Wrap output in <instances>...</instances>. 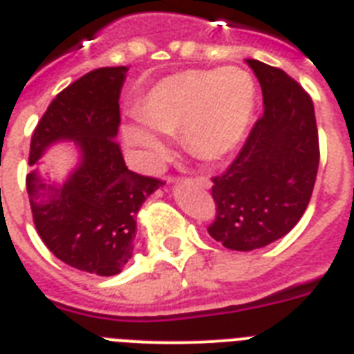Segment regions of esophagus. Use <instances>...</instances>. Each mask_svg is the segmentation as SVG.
Masks as SVG:
<instances>
[{"mask_svg": "<svg viewBox=\"0 0 354 354\" xmlns=\"http://www.w3.org/2000/svg\"><path fill=\"white\" fill-rule=\"evenodd\" d=\"M192 182L196 183V185H200V187H203V189H211V180H209V178H205V176H200V178H194V180H192Z\"/></svg>", "mask_w": 354, "mask_h": 354, "instance_id": "34e87169", "label": "esophagus"}]
</instances>
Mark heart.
I'll use <instances>...</instances> for the list:
<instances>
[{
	"mask_svg": "<svg viewBox=\"0 0 354 354\" xmlns=\"http://www.w3.org/2000/svg\"><path fill=\"white\" fill-rule=\"evenodd\" d=\"M254 97V82L242 68L185 71L158 82L138 105V116L169 136L182 132L183 145L191 154L218 162L245 136ZM147 128L127 125L123 140L134 151L138 165L154 171L167 156V143Z\"/></svg>",
	"mask_w": 354,
	"mask_h": 354,
	"instance_id": "obj_1",
	"label": "heart"
}]
</instances>
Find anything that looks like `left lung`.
<instances>
[{"instance_id":"8db88e82","label":"left lung","mask_w":354,"mask_h":354,"mask_svg":"<svg viewBox=\"0 0 354 354\" xmlns=\"http://www.w3.org/2000/svg\"><path fill=\"white\" fill-rule=\"evenodd\" d=\"M260 82L263 116L236 160L212 178L216 218L209 234L232 251H254L300 222L317 182L320 149L311 96L281 68L247 59Z\"/></svg>"}]
</instances>
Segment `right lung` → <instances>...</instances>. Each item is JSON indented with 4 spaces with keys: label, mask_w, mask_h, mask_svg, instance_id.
<instances>
[{
    "label": "right lung",
    "mask_w": 354,
    "mask_h": 354,
    "mask_svg": "<svg viewBox=\"0 0 354 354\" xmlns=\"http://www.w3.org/2000/svg\"><path fill=\"white\" fill-rule=\"evenodd\" d=\"M127 67L91 71L48 105L30 140L28 165L50 145L74 142L80 163L59 183L27 174L36 231L54 257L80 271L112 277L132 257L136 216L160 180L129 171L116 143Z\"/></svg>",
    "instance_id": "obj_1"
}]
</instances>
